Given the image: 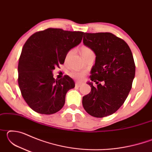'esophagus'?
<instances>
[{
	"label": "esophagus",
	"instance_id": "1",
	"mask_svg": "<svg viewBox=\"0 0 152 152\" xmlns=\"http://www.w3.org/2000/svg\"><path fill=\"white\" fill-rule=\"evenodd\" d=\"M75 86L76 87H80L82 86V83H80V82H76L75 84Z\"/></svg>",
	"mask_w": 152,
	"mask_h": 152
}]
</instances>
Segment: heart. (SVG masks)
<instances>
[{"label":"heart","instance_id":"b5f03b06","mask_svg":"<svg viewBox=\"0 0 152 152\" xmlns=\"http://www.w3.org/2000/svg\"><path fill=\"white\" fill-rule=\"evenodd\" d=\"M91 52H93V51H92L91 49H90L89 48L86 47V46H83V47L81 48V53H82V56H85L87 54V53H89ZM73 53H74V50H69L66 53L65 60H68L69 58H70V56L73 54ZM70 76L72 77V78H75L76 80H81L83 79L84 77V73L79 72H75V71L71 72L70 73Z\"/></svg>","mask_w":152,"mask_h":152}]
</instances>
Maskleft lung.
Returning <instances> with one entry per match:
<instances>
[{
    "mask_svg": "<svg viewBox=\"0 0 152 152\" xmlns=\"http://www.w3.org/2000/svg\"><path fill=\"white\" fill-rule=\"evenodd\" d=\"M83 43L96 55L90 77L97 85L88 82L91 91L82 98V105L92 117L109 116L122 106L132 89L135 74L132 52L124 40L111 33H84Z\"/></svg>",
    "mask_w": 152,
    "mask_h": 152,
    "instance_id": "8db88e82",
    "label": "left lung"
}]
</instances>
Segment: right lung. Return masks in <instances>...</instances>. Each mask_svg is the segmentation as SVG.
I'll list each match as a JSON object with an SVG mask.
<instances>
[{
	"instance_id": "obj_1",
	"label": "right lung",
	"mask_w": 152,
	"mask_h": 152,
	"mask_svg": "<svg viewBox=\"0 0 152 152\" xmlns=\"http://www.w3.org/2000/svg\"><path fill=\"white\" fill-rule=\"evenodd\" d=\"M83 35L48 28L35 33L25 42L18 65V84L25 101L34 111L51 115L64 107L67 92L75 83L67 75L56 80L52 71L64 63L67 52L80 44Z\"/></svg>"
}]
</instances>
